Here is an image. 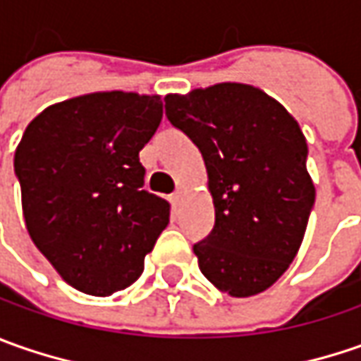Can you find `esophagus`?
Here are the masks:
<instances>
[{
    "label": "esophagus",
    "mask_w": 361,
    "mask_h": 361,
    "mask_svg": "<svg viewBox=\"0 0 361 361\" xmlns=\"http://www.w3.org/2000/svg\"><path fill=\"white\" fill-rule=\"evenodd\" d=\"M183 197H185V192H183V190H176L173 197H171V202H173V204H180Z\"/></svg>",
    "instance_id": "esophagus-1"
}]
</instances>
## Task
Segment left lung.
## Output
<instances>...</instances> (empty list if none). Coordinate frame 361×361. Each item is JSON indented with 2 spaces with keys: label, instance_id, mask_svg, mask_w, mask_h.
I'll return each instance as SVG.
<instances>
[{
  "label": "left lung",
  "instance_id": "left-lung-1",
  "mask_svg": "<svg viewBox=\"0 0 361 361\" xmlns=\"http://www.w3.org/2000/svg\"><path fill=\"white\" fill-rule=\"evenodd\" d=\"M164 106L207 166L215 227L192 247L202 275L231 298L265 291L298 255L315 202L298 120L239 82L166 94Z\"/></svg>",
  "mask_w": 361,
  "mask_h": 361
}]
</instances>
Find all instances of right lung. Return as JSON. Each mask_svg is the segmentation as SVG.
<instances>
[{"label": "right lung", "mask_w": 361, "mask_h": 361, "mask_svg": "<svg viewBox=\"0 0 361 361\" xmlns=\"http://www.w3.org/2000/svg\"><path fill=\"white\" fill-rule=\"evenodd\" d=\"M162 120L159 94L92 92L39 112L13 166L25 229L66 283L112 295L134 283L171 207L142 190L138 152Z\"/></svg>", "instance_id": "1"}]
</instances>
